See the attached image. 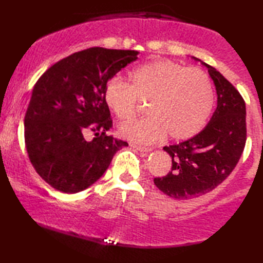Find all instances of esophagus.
Instances as JSON below:
<instances>
[{"label": "esophagus", "instance_id": "obj_1", "mask_svg": "<svg viewBox=\"0 0 263 263\" xmlns=\"http://www.w3.org/2000/svg\"><path fill=\"white\" fill-rule=\"evenodd\" d=\"M130 146L132 148L136 149L137 151H140V153H149V151L153 150L151 148H148V146H143V145H139V144H134V143H132Z\"/></svg>", "mask_w": 263, "mask_h": 263}]
</instances>
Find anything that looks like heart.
I'll list each match as a JSON object with an SVG mask.
<instances>
[{"mask_svg":"<svg viewBox=\"0 0 263 263\" xmlns=\"http://www.w3.org/2000/svg\"><path fill=\"white\" fill-rule=\"evenodd\" d=\"M104 101L121 122L132 121L148 104L150 115L124 124V139L150 143L168 136L181 141L195 136L205 126L214 108L215 93L210 76L196 67L158 60L129 72V84L110 80Z\"/></svg>","mask_w":263,"mask_h":263,"instance_id":"b5f03b06","label":"heart"}]
</instances>
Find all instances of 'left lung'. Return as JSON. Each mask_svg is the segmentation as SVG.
Returning <instances> with one entry per match:
<instances>
[{
    "instance_id": "left-lung-1",
    "label": "left lung",
    "mask_w": 263,
    "mask_h": 263,
    "mask_svg": "<svg viewBox=\"0 0 263 263\" xmlns=\"http://www.w3.org/2000/svg\"><path fill=\"white\" fill-rule=\"evenodd\" d=\"M217 91V107L199 134L179 144L164 146L172 166L154 182L177 200L195 199L214 191L237 166L246 144V105L239 91L209 64Z\"/></svg>"
}]
</instances>
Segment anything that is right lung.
Segmentation results:
<instances>
[{
	"label": "right lung",
	"instance_id": "1",
	"mask_svg": "<svg viewBox=\"0 0 263 263\" xmlns=\"http://www.w3.org/2000/svg\"><path fill=\"white\" fill-rule=\"evenodd\" d=\"M137 54L87 48L60 60L36 81L24 118L25 146L32 166L55 190L70 194L85 190L128 145L106 135L113 122L104 91ZM90 132L95 137L87 140Z\"/></svg>",
	"mask_w": 263,
	"mask_h": 263
}]
</instances>
